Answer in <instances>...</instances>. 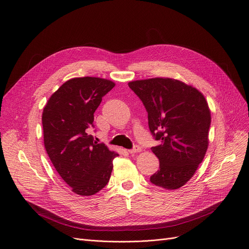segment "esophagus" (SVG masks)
I'll return each mask as SVG.
<instances>
[{
	"label": "esophagus",
	"mask_w": 249,
	"mask_h": 249,
	"mask_svg": "<svg viewBox=\"0 0 249 249\" xmlns=\"http://www.w3.org/2000/svg\"><path fill=\"white\" fill-rule=\"evenodd\" d=\"M142 150V148H141V146L140 145H135L132 149H129V152L130 153H136V152H140Z\"/></svg>",
	"instance_id": "34e87169"
}]
</instances>
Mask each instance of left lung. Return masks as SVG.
Here are the masks:
<instances>
[{"mask_svg": "<svg viewBox=\"0 0 249 249\" xmlns=\"http://www.w3.org/2000/svg\"><path fill=\"white\" fill-rule=\"evenodd\" d=\"M142 102L148 127L159 143L152 152L159 170L150 182L166 190L183 187L194 176L208 147L211 114L204 96L193 86L171 78L128 83Z\"/></svg>", "mask_w": 249, "mask_h": 249, "instance_id": "left-lung-1", "label": "left lung"}]
</instances>
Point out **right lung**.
<instances>
[{"instance_id": "add662e5", "label": "right lung", "mask_w": 249, "mask_h": 249, "mask_svg": "<svg viewBox=\"0 0 249 249\" xmlns=\"http://www.w3.org/2000/svg\"><path fill=\"white\" fill-rule=\"evenodd\" d=\"M114 86L112 81L99 77L72 78L51 96L43 110L47 153L62 180L82 196L107 186L112 161L118 156L89 134L96 109Z\"/></svg>"}]
</instances>
